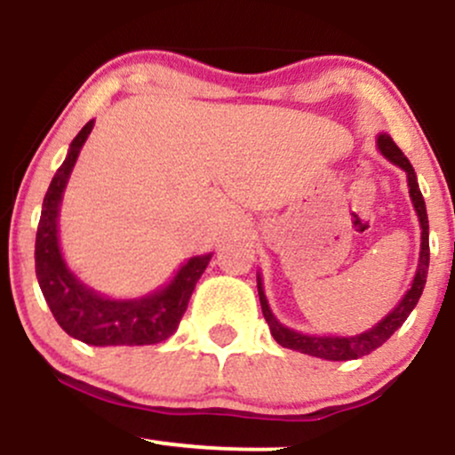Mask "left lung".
<instances>
[{
  "instance_id": "left-lung-1",
  "label": "left lung",
  "mask_w": 455,
  "mask_h": 455,
  "mask_svg": "<svg viewBox=\"0 0 455 455\" xmlns=\"http://www.w3.org/2000/svg\"><path fill=\"white\" fill-rule=\"evenodd\" d=\"M379 151L383 153V157H387L389 162L396 164L398 168H403L407 172L409 180V194L413 200L415 212L419 217V228H421V249H419V264L418 272H415V279L411 283V290L404 293L403 300L398 302V307L392 313H387V317H383L377 325H372L366 332L355 334V336H308L300 334L296 330L285 328L279 319L275 317L266 300L264 287H261V279L258 275V293L261 302V313H264L266 322L270 325V334L275 336V340L281 347L287 349L300 351V354L322 357V360H332V362H345V360H357V357L368 355L371 351H375L377 347H381L386 340L392 336L396 330L407 322L411 311L415 308V304L419 302L421 291H424L426 276H428V264H430V244H428V212H426V202L421 196L418 176H415L413 165L404 153L396 147V142L387 136V133H379L377 138Z\"/></svg>"
}]
</instances>
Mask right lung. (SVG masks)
Segmentation results:
<instances>
[{"instance_id": "add662e5", "label": "right lung", "mask_w": 455, "mask_h": 455, "mask_svg": "<svg viewBox=\"0 0 455 455\" xmlns=\"http://www.w3.org/2000/svg\"><path fill=\"white\" fill-rule=\"evenodd\" d=\"M91 130L93 121H89L69 144L66 162L48 185L36 234L37 283L57 323L83 343L95 347L162 343L179 328L196 283L206 270L212 253L191 258L164 290L132 300L100 296L78 281L59 249L57 217L68 179Z\"/></svg>"}]
</instances>
